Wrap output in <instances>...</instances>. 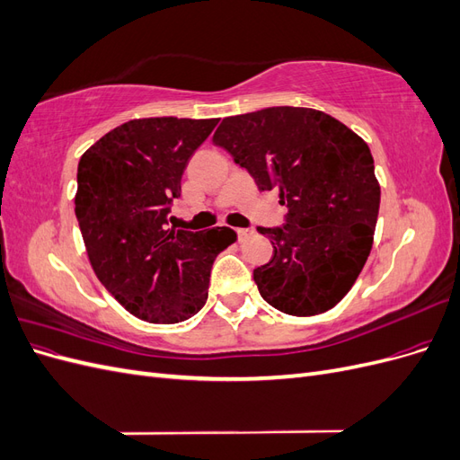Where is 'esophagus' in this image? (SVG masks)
I'll list each match as a JSON object with an SVG mask.
<instances>
[{
	"instance_id": "34e87169",
	"label": "esophagus",
	"mask_w": 460,
	"mask_h": 460,
	"mask_svg": "<svg viewBox=\"0 0 460 460\" xmlns=\"http://www.w3.org/2000/svg\"><path fill=\"white\" fill-rule=\"evenodd\" d=\"M235 232H238V238H240L242 242L247 238V235H252V234H253V230H252V228H238Z\"/></svg>"
}]
</instances>
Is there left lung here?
<instances>
[{
  "mask_svg": "<svg viewBox=\"0 0 460 460\" xmlns=\"http://www.w3.org/2000/svg\"><path fill=\"white\" fill-rule=\"evenodd\" d=\"M261 191L288 207L282 226L257 230L274 247L253 270L261 297L294 316L338 305L370 255L380 208L374 159L360 137L316 109L269 107L226 117L213 136Z\"/></svg>",
  "mask_w": 460,
  "mask_h": 460,
  "instance_id": "8db88e82",
  "label": "left lung"
}]
</instances>
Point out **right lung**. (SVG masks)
I'll use <instances>...</instances> for the list:
<instances>
[{
    "label": "right lung",
    "instance_id": "1",
    "mask_svg": "<svg viewBox=\"0 0 460 460\" xmlns=\"http://www.w3.org/2000/svg\"><path fill=\"white\" fill-rule=\"evenodd\" d=\"M218 119H137L97 140L78 163L75 213L92 269L124 309L153 324L188 320L207 301L226 226L169 228L182 172Z\"/></svg>",
    "mask_w": 460,
    "mask_h": 460
}]
</instances>
